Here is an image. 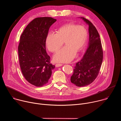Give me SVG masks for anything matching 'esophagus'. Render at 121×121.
Instances as JSON below:
<instances>
[{
    "label": "esophagus",
    "mask_w": 121,
    "mask_h": 121,
    "mask_svg": "<svg viewBox=\"0 0 121 121\" xmlns=\"http://www.w3.org/2000/svg\"><path fill=\"white\" fill-rule=\"evenodd\" d=\"M63 65L62 64H56V67H59V66H62Z\"/></svg>",
    "instance_id": "obj_1"
}]
</instances>
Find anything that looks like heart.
<instances>
[{"label": "heart", "instance_id": "heart-1", "mask_svg": "<svg viewBox=\"0 0 121 121\" xmlns=\"http://www.w3.org/2000/svg\"><path fill=\"white\" fill-rule=\"evenodd\" d=\"M87 38L88 31L85 27L68 23L59 28L56 33H49L46 44L48 49L54 53L63 45L64 42L65 46L54 55V60L57 62L67 63L74 58L76 52L83 49Z\"/></svg>", "mask_w": 121, "mask_h": 121}]
</instances>
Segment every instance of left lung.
Instances as JSON below:
<instances>
[{
  "instance_id": "8db88e82",
  "label": "left lung",
  "mask_w": 121,
  "mask_h": 121,
  "mask_svg": "<svg viewBox=\"0 0 121 121\" xmlns=\"http://www.w3.org/2000/svg\"><path fill=\"white\" fill-rule=\"evenodd\" d=\"M89 25V46L83 58L76 63L71 82L78 87H84L92 83L97 77L103 60V50L99 34L93 24L81 17Z\"/></svg>"
}]
</instances>
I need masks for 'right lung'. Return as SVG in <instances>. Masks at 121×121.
Returning a JSON list of instances; mask_svg holds the SVG:
<instances>
[{
    "mask_svg": "<svg viewBox=\"0 0 121 121\" xmlns=\"http://www.w3.org/2000/svg\"><path fill=\"white\" fill-rule=\"evenodd\" d=\"M56 21L51 17L34 19L24 29L18 46L22 73L31 84L42 87L47 84L55 66L46 51V39L50 26Z\"/></svg>",
    "mask_w": 121,
    "mask_h": 121,
    "instance_id": "1",
    "label": "right lung"
}]
</instances>
